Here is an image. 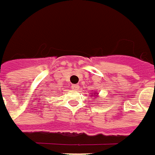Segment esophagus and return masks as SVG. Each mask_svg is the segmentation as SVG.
I'll return each instance as SVG.
<instances>
[{"label": "esophagus", "instance_id": "esophagus-1", "mask_svg": "<svg viewBox=\"0 0 155 155\" xmlns=\"http://www.w3.org/2000/svg\"><path fill=\"white\" fill-rule=\"evenodd\" d=\"M78 88H79V85L76 84V85H73V90H78Z\"/></svg>", "mask_w": 155, "mask_h": 155}]
</instances>
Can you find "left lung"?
<instances>
[{
  "label": "left lung",
  "mask_w": 155,
  "mask_h": 155,
  "mask_svg": "<svg viewBox=\"0 0 155 155\" xmlns=\"http://www.w3.org/2000/svg\"><path fill=\"white\" fill-rule=\"evenodd\" d=\"M98 95V94H97V93H96V94H95V95Z\"/></svg>",
  "instance_id": "1"
}]
</instances>
